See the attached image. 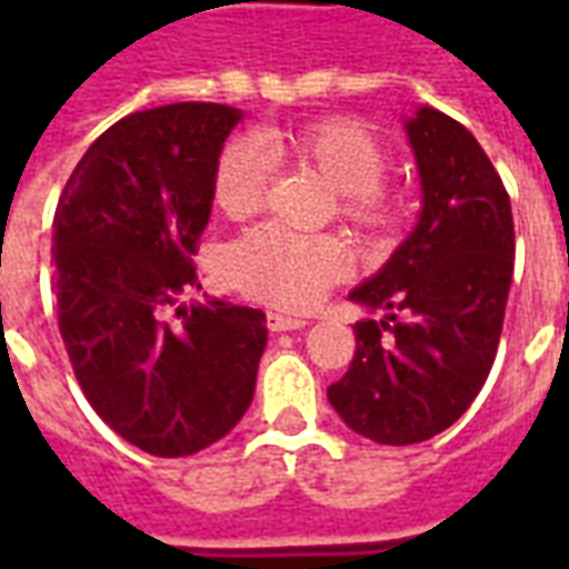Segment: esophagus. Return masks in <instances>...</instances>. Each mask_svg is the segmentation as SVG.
<instances>
[{
	"mask_svg": "<svg viewBox=\"0 0 569 569\" xmlns=\"http://www.w3.org/2000/svg\"><path fill=\"white\" fill-rule=\"evenodd\" d=\"M308 320L305 317H292V313H280V310H268V329L271 332H296L305 329Z\"/></svg>",
	"mask_w": 569,
	"mask_h": 569,
	"instance_id": "obj_1",
	"label": "esophagus"
}]
</instances>
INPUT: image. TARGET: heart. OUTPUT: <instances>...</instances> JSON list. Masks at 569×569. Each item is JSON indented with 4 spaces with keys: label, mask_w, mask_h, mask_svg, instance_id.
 Instances as JSON below:
<instances>
[{
    "label": "heart",
    "mask_w": 569,
    "mask_h": 569,
    "mask_svg": "<svg viewBox=\"0 0 569 569\" xmlns=\"http://www.w3.org/2000/svg\"><path fill=\"white\" fill-rule=\"evenodd\" d=\"M268 149L277 158L305 163L338 188V212L366 231H390L399 222V203L381 186L387 151L369 130L350 118H322L301 128L271 130ZM271 176V158L252 137L228 140L216 158V207L243 219L256 212ZM350 249L335 234H298L283 224H259L231 243L224 273L243 296L280 308H310L329 286L350 273Z\"/></svg>",
    "instance_id": "b5f03b06"
}]
</instances>
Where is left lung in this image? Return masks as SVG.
Wrapping results in <instances>:
<instances>
[{
    "label": "left lung",
    "mask_w": 569,
    "mask_h": 569,
    "mask_svg": "<svg viewBox=\"0 0 569 569\" xmlns=\"http://www.w3.org/2000/svg\"><path fill=\"white\" fill-rule=\"evenodd\" d=\"M418 158V228L350 298L387 320L353 326L357 353L329 402L378 445L439 436L488 381L515 268L512 203L469 130L439 109L406 121Z\"/></svg>",
    "instance_id": "8db88e82"
}]
</instances>
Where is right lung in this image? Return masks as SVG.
<instances>
[{
    "instance_id": "add662e5",
    "label": "right lung",
    "mask_w": 569,
    "mask_h": 569,
    "mask_svg": "<svg viewBox=\"0 0 569 569\" xmlns=\"http://www.w3.org/2000/svg\"><path fill=\"white\" fill-rule=\"evenodd\" d=\"M240 109L173 103L121 118L76 163L54 212L60 335L84 399L154 457L203 451L247 415L264 313L200 289L191 256L210 222L216 158Z\"/></svg>"
}]
</instances>
